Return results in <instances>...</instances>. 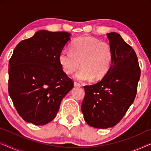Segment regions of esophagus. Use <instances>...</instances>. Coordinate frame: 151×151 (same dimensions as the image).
Instances as JSON below:
<instances>
[{"mask_svg": "<svg viewBox=\"0 0 151 151\" xmlns=\"http://www.w3.org/2000/svg\"><path fill=\"white\" fill-rule=\"evenodd\" d=\"M74 86H81L82 85L79 83V82L75 81V82H74Z\"/></svg>", "mask_w": 151, "mask_h": 151, "instance_id": "34e87169", "label": "esophagus"}]
</instances>
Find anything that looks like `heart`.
Here are the masks:
<instances>
[{"label":"heart","mask_w":151,"mask_h":151,"mask_svg":"<svg viewBox=\"0 0 151 151\" xmlns=\"http://www.w3.org/2000/svg\"><path fill=\"white\" fill-rule=\"evenodd\" d=\"M113 50L104 41L88 36L80 37L71 44V50L64 49L59 54V62L64 71L72 73L80 66L74 78L81 81L102 79L110 69Z\"/></svg>","instance_id":"1"}]
</instances>
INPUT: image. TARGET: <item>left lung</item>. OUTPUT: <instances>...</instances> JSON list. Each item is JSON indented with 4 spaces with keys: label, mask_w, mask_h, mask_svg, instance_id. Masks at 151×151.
I'll list each match as a JSON object with an SVG mask.
<instances>
[{
    "label": "left lung",
    "mask_w": 151,
    "mask_h": 151,
    "mask_svg": "<svg viewBox=\"0 0 151 151\" xmlns=\"http://www.w3.org/2000/svg\"><path fill=\"white\" fill-rule=\"evenodd\" d=\"M113 50L110 69L98 83L84 86L81 110L88 125L107 129L119 123L137 94L141 71L137 55L120 35L106 34Z\"/></svg>",
    "instance_id": "1"
}]
</instances>
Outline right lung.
Masks as SVG:
<instances>
[{
	"mask_svg": "<svg viewBox=\"0 0 151 151\" xmlns=\"http://www.w3.org/2000/svg\"><path fill=\"white\" fill-rule=\"evenodd\" d=\"M70 36L65 32L40 30L14 49L9 62L8 91L24 121L40 126L50 122L73 87L59 62Z\"/></svg>",
	"mask_w": 151,
	"mask_h": 151,
	"instance_id": "add662e5",
	"label": "right lung"
}]
</instances>
